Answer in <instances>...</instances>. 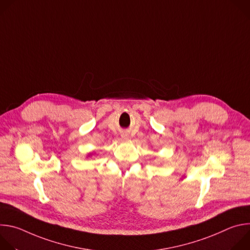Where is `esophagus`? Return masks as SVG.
Masks as SVG:
<instances>
[{"label":"esophagus","mask_w":250,"mask_h":250,"mask_svg":"<svg viewBox=\"0 0 250 250\" xmlns=\"http://www.w3.org/2000/svg\"><path fill=\"white\" fill-rule=\"evenodd\" d=\"M125 137H126V136H125Z\"/></svg>","instance_id":"esophagus-1"}]
</instances>
